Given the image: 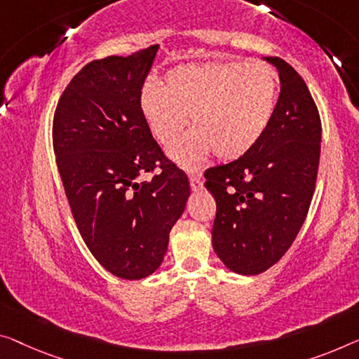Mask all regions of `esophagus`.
Masks as SVG:
<instances>
[{"mask_svg": "<svg viewBox=\"0 0 359 359\" xmlns=\"http://www.w3.org/2000/svg\"><path fill=\"white\" fill-rule=\"evenodd\" d=\"M190 187H191V190H194V191L203 189V177L200 174L195 172V174L190 175Z\"/></svg>", "mask_w": 359, "mask_h": 359, "instance_id": "1", "label": "esophagus"}]
</instances>
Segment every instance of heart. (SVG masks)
<instances>
[{"instance_id":"heart-1","label":"heart","mask_w":359,"mask_h":359,"mask_svg":"<svg viewBox=\"0 0 359 359\" xmlns=\"http://www.w3.org/2000/svg\"><path fill=\"white\" fill-rule=\"evenodd\" d=\"M277 95L279 77L267 64H190L169 71L164 87L145 83L140 106L153 137L165 148L179 142L190 117L195 130L170 158L194 169L211 151L224 161L248 153L269 126Z\"/></svg>"}]
</instances>
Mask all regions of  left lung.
Listing matches in <instances>:
<instances>
[{"instance_id":"obj_1","label":"left lung","mask_w":359,"mask_h":359,"mask_svg":"<svg viewBox=\"0 0 359 359\" xmlns=\"http://www.w3.org/2000/svg\"><path fill=\"white\" fill-rule=\"evenodd\" d=\"M280 95L258 143L205 170L216 200L212 247L229 269L256 276L276 264L302 229L316 189L320 117L302 76L280 57Z\"/></svg>"}]
</instances>
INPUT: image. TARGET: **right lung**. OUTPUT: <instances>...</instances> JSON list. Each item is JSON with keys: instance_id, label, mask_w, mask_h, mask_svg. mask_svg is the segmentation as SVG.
<instances>
[{"instance_id": "right-lung-1", "label": "right lung", "mask_w": 359, "mask_h": 359, "mask_svg": "<svg viewBox=\"0 0 359 359\" xmlns=\"http://www.w3.org/2000/svg\"><path fill=\"white\" fill-rule=\"evenodd\" d=\"M158 45L88 62L57 101L53 148L74 221L96 261L121 279L153 274L185 210L190 182L163 153L140 95ZM143 173L152 179L138 182Z\"/></svg>"}]
</instances>
